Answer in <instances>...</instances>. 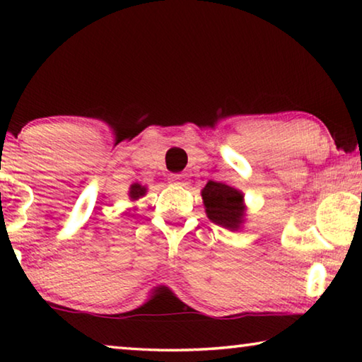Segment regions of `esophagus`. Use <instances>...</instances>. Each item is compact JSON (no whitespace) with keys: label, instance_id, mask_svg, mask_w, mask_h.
Segmentation results:
<instances>
[{"label":"esophagus","instance_id":"obj_1","mask_svg":"<svg viewBox=\"0 0 362 362\" xmlns=\"http://www.w3.org/2000/svg\"><path fill=\"white\" fill-rule=\"evenodd\" d=\"M170 182H173L174 185H177V187H187V185H188L187 175H183V174H174V175H170Z\"/></svg>","mask_w":362,"mask_h":362}]
</instances>
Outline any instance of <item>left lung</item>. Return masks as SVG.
<instances>
[{"label":"left lung","mask_w":362,"mask_h":362,"mask_svg":"<svg viewBox=\"0 0 362 362\" xmlns=\"http://www.w3.org/2000/svg\"><path fill=\"white\" fill-rule=\"evenodd\" d=\"M206 214L211 222L230 231H238L246 222L244 193L223 182L209 180L201 189Z\"/></svg>","instance_id":"left-lung-1"}]
</instances>
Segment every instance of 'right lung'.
<instances>
[{"mask_svg": "<svg viewBox=\"0 0 362 362\" xmlns=\"http://www.w3.org/2000/svg\"><path fill=\"white\" fill-rule=\"evenodd\" d=\"M146 188L145 185H140V183H132L131 188H129V198L131 201H137L140 198H144L146 194Z\"/></svg>", "mask_w": 362, "mask_h": 362, "instance_id": "right-lung-1", "label": "right lung"}]
</instances>
